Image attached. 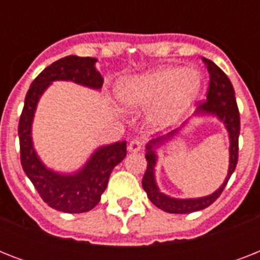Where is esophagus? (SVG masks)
<instances>
[{
	"mask_svg": "<svg viewBox=\"0 0 260 260\" xmlns=\"http://www.w3.org/2000/svg\"><path fill=\"white\" fill-rule=\"evenodd\" d=\"M143 148V142L140 139H134L132 142L129 143V146H128V150L131 152H139V151Z\"/></svg>",
	"mask_w": 260,
	"mask_h": 260,
	"instance_id": "1",
	"label": "esophagus"
}]
</instances>
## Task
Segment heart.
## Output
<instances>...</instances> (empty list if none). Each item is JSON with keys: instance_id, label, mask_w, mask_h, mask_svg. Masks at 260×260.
<instances>
[{"instance_id": "obj_1", "label": "heart", "mask_w": 260, "mask_h": 260, "mask_svg": "<svg viewBox=\"0 0 260 260\" xmlns=\"http://www.w3.org/2000/svg\"><path fill=\"white\" fill-rule=\"evenodd\" d=\"M201 85L197 70L165 66L122 78L117 83L116 95L126 109L152 106L148 122L155 128H165L175 124L187 112L197 100Z\"/></svg>"}]
</instances>
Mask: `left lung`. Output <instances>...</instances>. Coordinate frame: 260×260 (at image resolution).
Wrapping results in <instances>:
<instances>
[{
    "label": "left lung",
    "mask_w": 260,
    "mask_h": 260,
    "mask_svg": "<svg viewBox=\"0 0 260 260\" xmlns=\"http://www.w3.org/2000/svg\"><path fill=\"white\" fill-rule=\"evenodd\" d=\"M202 62L205 63V66L208 67V71H209V90H208L206 100L198 104L197 109H196L193 116L194 117L214 116L224 124L226 132H228V138H230V167H228V174H226L222 185L209 196L198 198L170 197V196L162 193L160 189H159L158 183H156V178H155V166H156V160H158L156 150L163 144H166L167 142L173 140L179 134L181 128L171 131L167 135L159 136L156 139H152L146 146L147 170L144 177H143L142 185L143 189L146 190L147 197L150 198V201L156 208L165 210L167 213H191V212L202 210L212 205L220 197V194H221L225 185L228 183L231 175H232V173L236 169V165H238L240 114H239L238 104H236V98H235L234 86H232V83H231L230 78L225 75V73L220 67L216 66L212 60L202 58ZM187 122H189V120L183 122L182 126H185Z\"/></svg>",
    "instance_id": "left-lung-1"
}]
</instances>
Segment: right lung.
<instances>
[{"mask_svg":"<svg viewBox=\"0 0 260 260\" xmlns=\"http://www.w3.org/2000/svg\"><path fill=\"white\" fill-rule=\"evenodd\" d=\"M95 58L70 55L46 67L30 85L20 116L18 139L22 169L43 201L59 212L83 213L93 209L105 191L110 173L126 155V142L101 146L79 170L64 174L48 169L35 150L32 122L43 93L55 81H70L100 90L104 78L95 69Z\"/></svg>","mask_w":260,"mask_h":260,"instance_id":"right-lung-1","label":"right lung"}]
</instances>
